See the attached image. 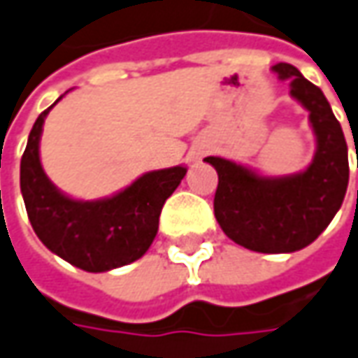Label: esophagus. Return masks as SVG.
I'll return each mask as SVG.
<instances>
[{
	"instance_id": "1",
	"label": "esophagus",
	"mask_w": 358,
	"mask_h": 358,
	"mask_svg": "<svg viewBox=\"0 0 358 358\" xmlns=\"http://www.w3.org/2000/svg\"><path fill=\"white\" fill-rule=\"evenodd\" d=\"M206 152H208V146H198V148H194V152H192V160H200Z\"/></svg>"
}]
</instances>
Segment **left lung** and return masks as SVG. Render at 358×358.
Listing matches in <instances>:
<instances>
[{"instance_id": "obj_1", "label": "left lung", "mask_w": 358, "mask_h": 358, "mask_svg": "<svg viewBox=\"0 0 358 358\" xmlns=\"http://www.w3.org/2000/svg\"><path fill=\"white\" fill-rule=\"evenodd\" d=\"M272 71L290 82V96L308 110L317 152L308 168L290 176H260L242 164L208 156L218 172L214 216L224 234L255 252H294L319 238L338 212L349 186V150L331 103L290 64Z\"/></svg>"}]
</instances>
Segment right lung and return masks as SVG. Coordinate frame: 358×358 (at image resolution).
Wrapping results in <instances>:
<instances>
[{"label":"right lung","instance_id":"obj_1","mask_svg":"<svg viewBox=\"0 0 358 358\" xmlns=\"http://www.w3.org/2000/svg\"><path fill=\"white\" fill-rule=\"evenodd\" d=\"M55 103L38 116L22 156L20 186L27 218L39 241L82 271L126 266L144 257L154 242L164 202L178 188L186 168L146 172L110 198L73 200L55 188L39 162L43 120Z\"/></svg>","mask_w":358,"mask_h":358}]
</instances>
